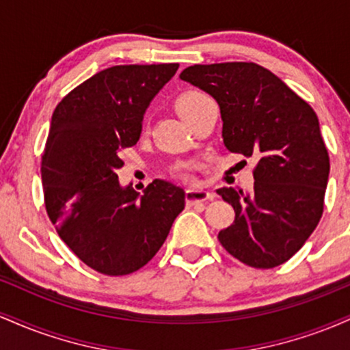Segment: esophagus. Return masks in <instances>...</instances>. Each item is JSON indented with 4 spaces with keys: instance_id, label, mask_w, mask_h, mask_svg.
Segmentation results:
<instances>
[{
    "instance_id": "1",
    "label": "esophagus",
    "mask_w": 350,
    "mask_h": 350,
    "mask_svg": "<svg viewBox=\"0 0 350 350\" xmlns=\"http://www.w3.org/2000/svg\"><path fill=\"white\" fill-rule=\"evenodd\" d=\"M214 198L212 192L206 191V189H187L186 191V202L187 206H196V204L207 202Z\"/></svg>"
}]
</instances>
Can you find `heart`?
Instances as JSON below:
<instances>
[{"label": "heart", "instance_id": "heart-1", "mask_svg": "<svg viewBox=\"0 0 350 350\" xmlns=\"http://www.w3.org/2000/svg\"><path fill=\"white\" fill-rule=\"evenodd\" d=\"M206 98H207V95L200 94V92H194V90L186 92V94L179 95L178 100H176V110H178L180 118L186 122L187 116L191 115V111L194 110V108ZM179 174L186 176V170H184V167H179Z\"/></svg>", "mask_w": 350, "mask_h": 350}]
</instances>
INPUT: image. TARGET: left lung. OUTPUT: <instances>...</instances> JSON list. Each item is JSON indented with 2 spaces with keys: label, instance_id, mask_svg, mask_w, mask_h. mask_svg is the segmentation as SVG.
Instances as JSON below:
<instances>
[{
  "label": "left lung",
  "instance_id": "8db88e82",
  "mask_svg": "<svg viewBox=\"0 0 350 350\" xmlns=\"http://www.w3.org/2000/svg\"><path fill=\"white\" fill-rule=\"evenodd\" d=\"M180 79L215 98L228 151L255 156L252 192L217 189L235 211L219 242L253 268H275L303 247L319 224L329 154L309 103L253 62L191 66Z\"/></svg>",
  "mask_w": 350,
  "mask_h": 350
}]
</instances>
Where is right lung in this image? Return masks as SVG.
Masks as SVG:
<instances>
[{
    "mask_svg": "<svg viewBox=\"0 0 350 350\" xmlns=\"http://www.w3.org/2000/svg\"><path fill=\"white\" fill-rule=\"evenodd\" d=\"M178 67H110L69 92L52 115L41 163L47 215L64 243L103 275L144 267L186 204V192L167 180L154 179L139 196L116 174L120 152L138 143L144 111Z\"/></svg>",
    "mask_w": 350,
    "mask_h": 350,
    "instance_id": "obj_1",
    "label": "right lung"
}]
</instances>
